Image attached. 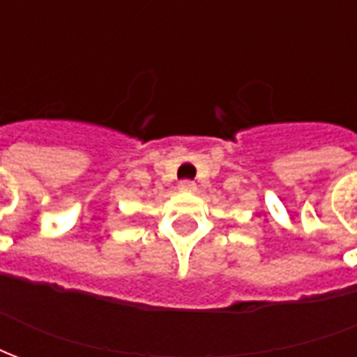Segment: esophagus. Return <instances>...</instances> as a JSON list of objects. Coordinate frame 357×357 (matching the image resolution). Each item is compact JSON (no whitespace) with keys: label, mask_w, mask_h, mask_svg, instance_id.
Listing matches in <instances>:
<instances>
[{"label":"esophagus","mask_w":357,"mask_h":357,"mask_svg":"<svg viewBox=\"0 0 357 357\" xmlns=\"http://www.w3.org/2000/svg\"><path fill=\"white\" fill-rule=\"evenodd\" d=\"M178 188H181L182 192H194V190H196V182H194V181H181Z\"/></svg>","instance_id":"obj_1"}]
</instances>
